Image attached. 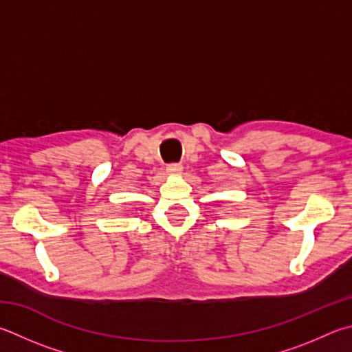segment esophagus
I'll return each instance as SVG.
<instances>
[{
    "label": "esophagus",
    "mask_w": 352,
    "mask_h": 352,
    "mask_svg": "<svg viewBox=\"0 0 352 352\" xmlns=\"http://www.w3.org/2000/svg\"><path fill=\"white\" fill-rule=\"evenodd\" d=\"M182 170H183L182 164H169L168 168H166V172H168L169 175H180Z\"/></svg>",
    "instance_id": "esophagus-1"
}]
</instances>
